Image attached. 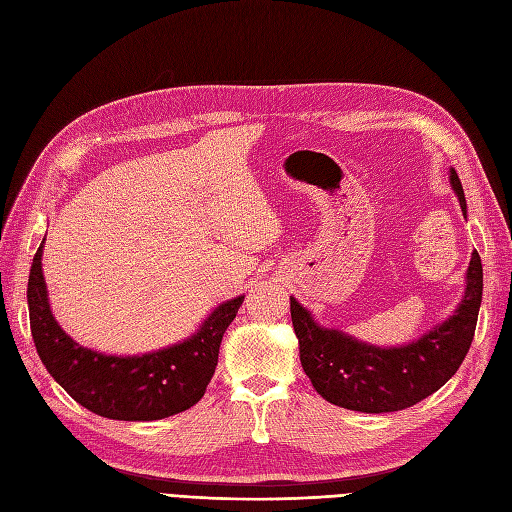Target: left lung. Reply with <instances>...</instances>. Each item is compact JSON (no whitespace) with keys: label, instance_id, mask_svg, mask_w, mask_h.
Returning <instances> with one entry per match:
<instances>
[{"label":"left lung","instance_id":"left-lung-1","mask_svg":"<svg viewBox=\"0 0 512 512\" xmlns=\"http://www.w3.org/2000/svg\"><path fill=\"white\" fill-rule=\"evenodd\" d=\"M451 185L466 215V196L455 168ZM480 301L483 265L478 252H472L466 292L453 316L408 346L378 348L344 331L324 329L294 297L290 316L299 337L301 365L318 395L339 408L380 414L418 404L455 376L472 346Z\"/></svg>","mask_w":512,"mask_h":512}]
</instances>
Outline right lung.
<instances>
[{"mask_svg":"<svg viewBox=\"0 0 512 512\" xmlns=\"http://www.w3.org/2000/svg\"><path fill=\"white\" fill-rule=\"evenodd\" d=\"M42 247L27 282L29 327L46 371L74 401L113 421H158L192 408L213 378L222 337L243 294L218 305L192 337L141 356H113L74 342L53 318L42 275Z\"/></svg>","mask_w":512,"mask_h":512,"instance_id":"right-lung-1","label":"right lung"}]
</instances>
